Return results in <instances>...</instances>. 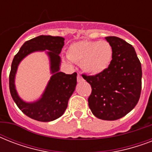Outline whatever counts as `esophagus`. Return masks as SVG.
<instances>
[{"label": "esophagus", "mask_w": 152, "mask_h": 152, "mask_svg": "<svg viewBox=\"0 0 152 152\" xmlns=\"http://www.w3.org/2000/svg\"><path fill=\"white\" fill-rule=\"evenodd\" d=\"M83 81H84L83 78L80 75V74H78V75H77V82H78V83H81V82H83Z\"/></svg>", "instance_id": "34e87169"}]
</instances>
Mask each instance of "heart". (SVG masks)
<instances>
[{"instance_id":"b5f03b06","label":"heart","mask_w":152,"mask_h":152,"mask_svg":"<svg viewBox=\"0 0 152 152\" xmlns=\"http://www.w3.org/2000/svg\"><path fill=\"white\" fill-rule=\"evenodd\" d=\"M113 47L105 40H81L69 46L67 56L75 63H80L84 72L91 75L102 73L113 59Z\"/></svg>"}]
</instances>
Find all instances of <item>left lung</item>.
I'll list each match as a JSON object with an SVG mask.
<instances>
[{"mask_svg": "<svg viewBox=\"0 0 152 152\" xmlns=\"http://www.w3.org/2000/svg\"><path fill=\"white\" fill-rule=\"evenodd\" d=\"M113 47L111 64L102 73L82 75L91 86L88 105L96 118L120 119L139 101L141 92V64L132 45L115 36L105 38Z\"/></svg>", "mask_w": 152, "mask_h": 152, "instance_id": "1", "label": "left lung"}]
</instances>
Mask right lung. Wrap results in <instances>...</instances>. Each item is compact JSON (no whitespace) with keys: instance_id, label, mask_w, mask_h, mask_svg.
Masks as SVG:
<instances>
[{"instance_id":"1","label":"right lung","mask_w":152,"mask_h":152,"mask_svg":"<svg viewBox=\"0 0 152 152\" xmlns=\"http://www.w3.org/2000/svg\"><path fill=\"white\" fill-rule=\"evenodd\" d=\"M64 45L62 37L40 35L25 42L13 58L10 75L9 88L13 100L20 110L34 120L49 122L63 115L69 100L76 89L77 73L69 75L60 72L61 53ZM45 51L50 61L51 76L41 97L34 102L23 100L18 94L15 84V75L20 62L29 54Z\"/></svg>"}]
</instances>
